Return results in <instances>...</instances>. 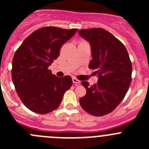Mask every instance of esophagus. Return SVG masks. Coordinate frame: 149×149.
Masks as SVG:
<instances>
[{
  "label": "esophagus",
  "mask_w": 149,
  "mask_h": 149,
  "mask_svg": "<svg viewBox=\"0 0 149 149\" xmlns=\"http://www.w3.org/2000/svg\"><path fill=\"white\" fill-rule=\"evenodd\" d=\"M72 81H73L74 86H78V85H80V84H81V81H79V80H77L76 77H73V78H72Z\"/></svg>",
  "instance_id": "esophagus-1"
}]
</instances>
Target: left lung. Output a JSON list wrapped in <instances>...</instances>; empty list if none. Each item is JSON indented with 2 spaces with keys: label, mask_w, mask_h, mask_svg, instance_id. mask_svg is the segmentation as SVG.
Masks as SVG:
<instances>
[{
  "label": "left lung",
  "mask_w": 149,
  "mask_h": 149,
  "mask_svg": "<svg viewBox=\"0 0 149 149\" xmlns=\"http://www.w3.org/2000/svg\"><path fill=\"white\" fill-rule=\"evenodd\" d=\"M78 33L90 43L93 60L89 68L95 69L98 77L93 86L81 82L86 93L80 98V104L88 113L102 116L115 110L125 98L131 83L132 64L125 45L104 29H84Z\"/></svg>",
  "instance_id": "8db88e82"
}]
</instances>
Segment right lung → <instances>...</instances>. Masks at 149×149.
<instances>
[{"instance_id": "add662e5", "label": "right lung", "mask_w": 149, "mask_h": 149, "mask_svg": "<svg viewBox=\"0 0 149 149\" xmlns=\"http://www.w3.org/2000/svg\"><path fill=\"white\" fill-rule=\"evenodd\" d=\"M77 30L42 27L28 36L15 51L12 80L20 99L31 111L39 114L54 111L72 86L70 76L56 77L48 67L59 56L63 45Z\"/></svg>"}]
</instances>
